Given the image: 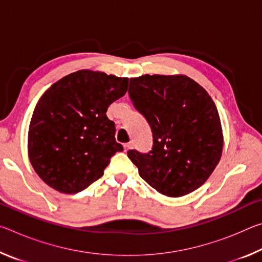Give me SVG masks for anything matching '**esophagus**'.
Masks as SVG:
<instances>
[{
  "instance_id": "esophagus-1",
  "label": "esophagus",
  "mask_w": 262,
  "mask_h": 262,
  "mask_svg": "<svg viewBox=\"0 0 262 262\" xmlns=\"http://www.w3.org/2000/svg\"><path fill=\"white\" fill-rule=\"evenodd\" d=\"M132 148V143L130 142H128V143H125L123 144V149H125V151H128Z\"/></svg>"
}]
</instances>
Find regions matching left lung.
<instances>
[{
    "label": "left lung",
    "instance_id": "8db88e82",
    "mask_svg": "<svg viewBox=\"0 0 262 262\" xmlns=\"http://www.w3.org/2000/svg\"><path fill=\"white\" fill-rule=\"evenodd\" d=\"M128 95L152 133L149 152H127L141 178L172 198L205 184L223 149L219 111L205 89L184 75H144L130 78Z\"/></svg>",
    "mask_w": 262,
    "mask_h": 262
}]
</instances>
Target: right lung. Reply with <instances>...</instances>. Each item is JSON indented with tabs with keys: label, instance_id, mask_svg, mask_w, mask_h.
Masks as SVG:
<instances>
[{
	"label": "right lung",
	"instance_id": "right-lung-1",
	"mask_svg": "<svg viewBox=\"0 0 262 262\" xmlns=\"http://www.w3.org/2000/svg\"><path fill=\"white\" fill-rule=\"evenodd\" d=\"M128 78L78 70L53 84L35 105L29 128V157L50 187L75 194L104 174L115 141L108 106L125 96Z\"/></svg>",
	"mask_w": 262,
	"mask_h": 262
}]
</instances>
